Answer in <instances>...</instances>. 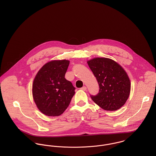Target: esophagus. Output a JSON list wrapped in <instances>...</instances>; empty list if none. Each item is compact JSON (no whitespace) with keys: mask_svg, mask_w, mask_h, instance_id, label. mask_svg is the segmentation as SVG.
Instances as JSON below:
<instances>
[{"mask_svg":"<svg viewBox=\"0 0 156 156\" xmlns=\"http://www.w3.org/2000/svg\"><path fill=\"white\" fill-rule=\"evenodd\" d=\"M81 89L83 90H87V87H83L82 88H81Z\"/></svg>","mask_w":156,"mask_h":156,"instance_id":"esophagus-1","label":"esophagus"}]
</instances>
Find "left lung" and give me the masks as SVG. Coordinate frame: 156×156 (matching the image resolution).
<instances>
[{
    "mask_svg": "<svg viewBox=\"0 0 156 156\" xmlns=\"http://www.w3.org/2000/svg\"><path fill=\"white\" fill-rule=\"evenodd\" d=\"M87 62L100 88L97 95H90L92 100L106 111L120 109L130 92L131 84L127 73L120 65L109 58H96Z\"/></svg>",
    "mask_w": 156,
    "mask_h": 156,
    "instance_id": "8db88e82",
    "label": "left lung"
}]
</instances>
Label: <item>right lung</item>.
I'll list each match as a JSON object with an SVG mask.
<instances>
[{
    "label": "right lung",
    "mask_w": 156,
    "mask_h": 156,
    "mask_svg": "<svg viewBox=\"0 0 156 156\" xmlns=\"http://www.w3.org/2000/svg\"><path fill=\"white\" fill-rule=\"evenodd\" d=\"M69 61L55 60L45 64L37 74L32 94L38 109L49 116L61 115L69 106L76 88L65 78Z\"/></svg>",
    "instance_id": "add662e5"
}]
</instances>
